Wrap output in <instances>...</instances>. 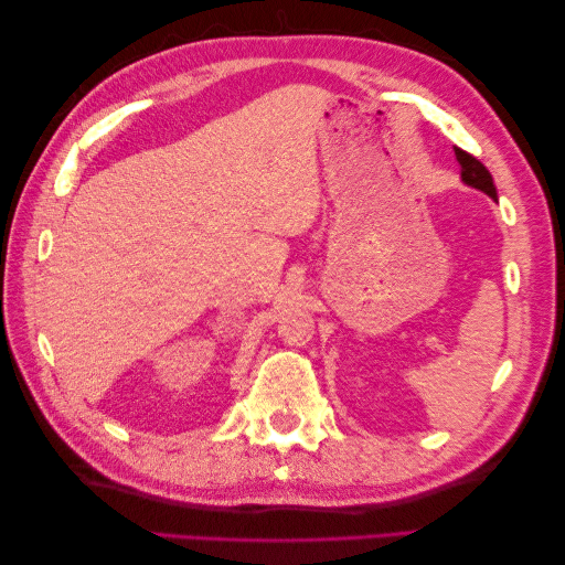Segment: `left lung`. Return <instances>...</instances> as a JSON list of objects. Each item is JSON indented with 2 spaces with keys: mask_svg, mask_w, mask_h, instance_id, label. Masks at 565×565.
<instances>
[{
  "mask_svg": "<svg viewBox=\"0 0 565 565\" xmlns=\"http://www.w3.org/2000/svg\"><path fill=\"white\" fill-rule=\"evenodd\" d=\"M454 152H456V160H459V167H461V182L466 186L483 191V194H488L490 199L498 201V189H495V182H493V174H490L486 167L473 158V154H468L459 148H456Z\"/></svg>",
  "mask_w": 565,
  "mask_h": 565,
  "instance_id": "8db88e82",
  "label": "left lung"
}]
</instances>
